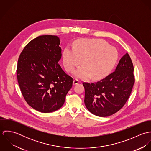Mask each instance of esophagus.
Masks as SVG:
<instances>
[{"mask_svg": "<svg viewBox=\"0 0 151 151\" xmlns=\"http://www.w3.org/2000/svg\"><path fill=\"white\" fill-rule=\"evenodd\" d=\"M80 83V81L77 80V79H75V80H74V81H73V85H77V84H78V83Z\"/></svg>", "mask_w": 151, "mask_h": 151, "instance_id": "34e87169", "label": "esophagus"}]
</instances>
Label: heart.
<instances>
[{
	"label": "heart",
	"mask_w": 151,
	"mask_h": 151,
	"mask_svg": "<svg viewBox=\"0 0 151 151\" xmlns=\"http://www.w3.org/2000/svg\"><path fill=\"white\" fill-rule=\"evenodd\" d=\"M118 58L117 49L108 42L99 39H82L67 46L63 55V62L67 71L74 72V76L81 79H99L113 70Z\"/></svg>",
	"instance_id": "1"
}]
</instances>
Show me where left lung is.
<instances>
[{"label":"left lung","mask_w":151,"mask_h":151,"mask_svg":"<svg viewBox=\"0 0 151 151\" xmlns=\"http://www.w3.org/2000/svg\"><path fill=\"white\" fill-rule=\"evenodd\" d=\"M134 67L126 53L120 60L115 71L93 83H83L84 103L87 109L99 117H107L118 111L126 103L135 79Z\"/></svg>","instance_id":"obj_1"}]
</instances>
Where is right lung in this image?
I'll return each instance as SVG.
<instances>
[{"mask_svg": "<svg viewBox=\"0 0 151 151\" xmlns=\"http://www.w3.org/2000/svg\"><path fill=\"white\" fill-rule=\"evenodd\" d=\"M60 43L57 36H39L25 46L18 60L17 77L22 94L31 108L42 113L62 108L73 86V78L58 63Z\"/></svg>", "mask_w": 151, "mask_h": 151, "instance_id": "obj_1", "label": "right lung"}]
</instances>
